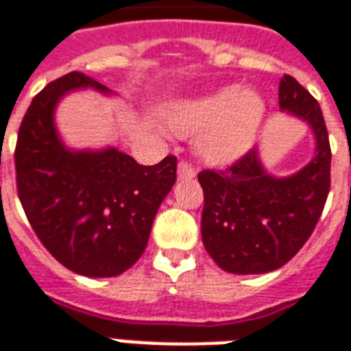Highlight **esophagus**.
<instances>
[{
  "mask_svg": "<svg viewBox=\"0 0 351 351\" xmlns=\"http://www.w3.org/2000/svg\"><path fill=\"white\" fill-rule=\"evenodd\" d=\"M178 176H180L182 180H191L197 176V171L193 167L191 162H187V160H182L180 164H178Z\"/></svg>",
  "mask_w": 351,
  "mask_h": 351,
  "instance_id": "34e87169",
  "label": "esophagus"
}]
</instances>
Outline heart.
I'll return each mask as SVG.
<instances>
[{
	"instance_id": "b5f03b06",
	"label": "heart",
	"mask_w": 351,
	"mask_h": 351,
	"mask_svg": "<svg viewBox=\"0 0 351 351\" xmlns=\"http://www.w3.org/2000/svg\"><path fill=\"white\" fill-rule=\"evenodd\" d=\"M264 112V100L255 90L230 85L178 104L169 112V125L182 134L198 132L197 145L204 158L224 164L255 143Z\"/></svg>"
}]
</instances>
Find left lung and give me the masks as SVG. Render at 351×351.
<instances>
[{"label": "left lung", "mask_w": 351, "mask_h": 351, "mask_svg": "<svg viewBox=\"0 0 351 351\" xmlns=\"http://www.w3.org/2000/svg\"><path fill=\"white\" fill-rule=\"evenodd\" d=\"M278 106L311 125L317 154L304 169L275 178L250 149L226 169H204L202 240L224 271L255 275L282 267L310 239L330 193L332 149L319 101L289 74L278 84Z\"/></svg>", "instance_id": "left-lung-1"}]
</instances>
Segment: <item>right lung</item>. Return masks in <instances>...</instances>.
Masks as SVG:
<instances>
[{"label": "right lung", "instance_id": "1", "mask_svg": "<svg viewBox=\"0 0 351 351\" xmlns=\"http://www.w3.org/2000/svg\"><path fill=\"white\" fill-rule=\"evenodd\" d=\"M106 85L73 71L32 98L14 151L19 202L60 264L85 277H117L142 256L160 204L176 180V156L140 165L129 154L69 151L54 129L65 93Z\"/></svg>", "mask_w": 351, "mask_h": 351}]
</instances>
